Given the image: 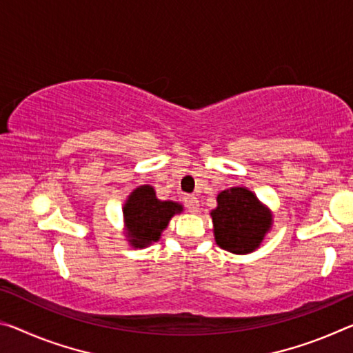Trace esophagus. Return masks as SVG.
Instances as JSON below:
<instances>
[{"label": "esophagus", "mask_w": 353, "mask_h": 353, "mask_svg": "<svg viewBox=\"0 0 353 353\" xmlns=\"http://www.w3.org/2000/svg\"><path fill=\"white\" fill-rule=\"evenodd\" d=\"M185 204H187L188 212H192V214H196V212L199 210V201L196 196H187Z\"/></svg>", "instance_id": "obj_1"}]
</instances>
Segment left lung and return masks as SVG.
<instances>
[{
    "label": "left lung",
    "mask_w": 353,
    "mask_h": 353,
    "mask_svg": "<svg viewBox=\"0 0 353 353\" xmlns=\"http://www.w3.org/2000/svg\"><path fill=\"white\" fill-rule=\"evenodd\" d=\"M210 216L216 245L234 254L256 251L273 225L270 209L245 187H231L218 193Z\"/></svg>",
    "instance_id": "obj_1"
}]
</instances>
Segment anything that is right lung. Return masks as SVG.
Here are the masks:
<instances>
[{
	"label": "right lung",
	"instance_id": "add662e5",
	"mask_svg": "<svg viewBox=\"0 0 353 353\" xmlns=\"http://www.w3.org/2000/svg\"><path fill=\"white\" fill-rule=\"evenodd\" d=\"M182 212V204L160 201L154 187L139 185L128 194L122 207L125 240L132 248H146L159 242L171 218Z\"/></svg>",
	"mask_w": 353,
	"mask_h": 353
}]
</instances>
